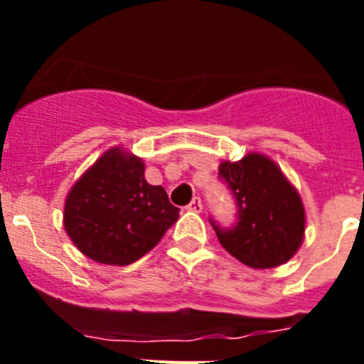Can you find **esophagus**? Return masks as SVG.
I'll use <instances>...</instances> for the list:
<instances>
[{"label": "esophagus", "mask_w": 364, "mask_h": 364, "mask_svg": "<svg viewBox=\"0 0 364 364\" xmlns=\"http://www.w3.org/2000/svg\"><path fill=\"white\" fill-rule=\"evenodd\" d=\"M186 210L193 211V213H200V211H202V200L198 197L193 198V200L189 202L188 205H186Z\"/></svg>", "instance_id": "1"}]
</instances>
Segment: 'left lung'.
<instances>
[{
	"label": "left lung",
	"instance_id": "obj_1",
	"mask_svg": "<svg viewBox=\"0 0 364 364\" xmlns=\"http://www.w3.org/2000/svg\"><path fill=\"white\" fill-rule=\"evenodd\" d=\"M218 175L228 182L239 208L235 228L222 230L213 224L222 247L255 269L288 262L304 240L306 211L281 167L252 151L237 162L222 160Z\"/></svg>",
	"mask_w": 364,
	"mask_h": 364
}]
</instances>
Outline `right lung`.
<instances>
[{
  "instance_id": "add662e5",
  "label": "right lung",
  "mask_w": 364,
  "mask_h": 364,
  "mask_svg": "<svg viewBox=\"0 0 364 364\" xmlns=\"http://www.w3.org/2000/svg\"><path fill=\"white\" fill-rule=\"evenodd\" d=\"M146 164L117 146L105 151L74 186L63 228L80 252L100 264L127 266L149 253L178 220L162 186L147 184Z\"/></svg>"
}]
</instances>
